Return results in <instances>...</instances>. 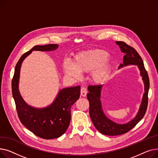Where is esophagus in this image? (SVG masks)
Returning <instances> with one entry per match:
<instances>
[{
  "label": "esophagus",
  "instance_id": "esophagus-1",
  "mask_svg": "<svg viewBox=\"0 0 158 158\" xmlns=\"http://www.w3.org/2000/svg\"><path fill=\"white\" fill-rule=\"evenodd\" d=\"M87 94V89L85 87H82L81 89V95L82 97H86Z\"/></svg>",
  "mask_w": 158,
  "mask_h": 158
}]
</instances>
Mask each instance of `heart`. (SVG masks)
Instances as JSON below:
<instances>
[{
    "instance_id": "heart-1",
    "label": "heart",
    "mask_w": 158,
    "mask_h": 158,
    "mask_svg": "<svg viewBox=\"0 0 158 158\" xmlns=\"http://www.w3.org/2000/svg\"><path fill=\"white\" fill-rule=\"evenodd\" d=\"M109 55L102 50H90L77 54L72 62L66 60L63 63L64 73L73 78H79L81 73L92 72V77L96 82L104 81L109 74Z\"/></svg>"
}]
</instances>
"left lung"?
I'll return each instance as SVG.
<instances>
[{"instance_id": "1", "label": "left lung", "mask_w": 158, "mask_h": 158, "mask_svg": "<svg viewBox=\"0 0 158 158\" xmlns=\"http://www.w3.org/2000/svg\"><path fill=\"white\" fill-rule=\"evenodd\" d=\"M116 44L120 47L121 51L125 54L123 58V64H120L119 69L130 64L137 65L143 81L145 93L136 117L126 123L119 124L109 119L103 112L101 101L102 85H90L88 87L89 93L87 94V98L89 104L90 118L95 128L101 133L108 136H117L125 134L133 128L143 118L147 108L148 93L150 85L148 76L145 69L143 60L136 50L123 41H116Z\"/></svg>"}]
</instances>
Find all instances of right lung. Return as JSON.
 <instances>
[{
    "instance_id": "add662e5",
    "label": "right lung",
    "mask_w": 158,
    "mask_h": 158,
    "mask_svg": "<svg viewBox=\"0 0 158 158\" xmlns=\"http://www.w3.org/2000/svg\"><path fill=\"white\" fill-rule=\"evenodd\" d=\"M58 47L57 44L36 45L24 53L16 63L11 83L13 97L21 123L35 135L46 139L59 138L68 129L71 107L79 98L81 86L60 89L51 105L44 108H36L25 102L19 92L20 72L23 61L32 51H52Z\"/></svg>"
}]
</instances>
